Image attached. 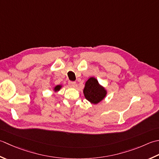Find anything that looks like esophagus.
<instances>
[{
  "instance_id": "1",
  "label": "esophagus",
  "mask_w": 159,
  "mask_h": 159,
  "mask_svg": "<svg viewBox=\"0 0 159 159\" xmlns=\"http://www.w3.org/2000/svg\"><path fill=\"white\" fill-rule=\"evenodd\" d=\"M75 82H72V81H69V85L71 87H74L75 86Z\"/></svg>"
}]
</instances>
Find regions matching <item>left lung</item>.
<instances>
[{
	"mask_svg": "<svg viewBox=\"0 0 159 159\" xmlns=\"http://www.w3.org/2000/svg\"><path fill=\"white\" fill-rule=\"evenodd\" d=\"M84 94L86 99L92 103H98L105 98L106 91L94 77H90L86 82L84 89Z\"/></svg>",
	"mask_w": 159,
	"mask_h": 159,
	"instance_id": "1",
	"label": "left lung"
}]
</instances>
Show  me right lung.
Returning <instances> with one entry per match:
<instances>
[{
	"mask_svg": "<svg viewBox=\"0 0 159 159\" xmlns=\"http://www.w3.org/2000/svg\"><path fill=\"white\" fill-rule=\"evenodd\" d=\"M60 89H61V86L57 85V86H56V87H55L54 90H55V91H57V90H59Z\"/></svg>",
	"mask_w": 159,
	"mask_h": 159,
	"instance_id": "add662e5",
	"label": "right lung"
}]
</instances>
